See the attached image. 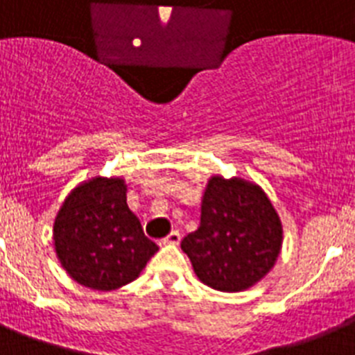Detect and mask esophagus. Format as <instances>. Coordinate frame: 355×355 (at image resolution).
<instances>
[{"label": "esophagus", "mask_w": 355, "mask_h": 355, "mask_svg": "<svg viewBox=\"0 0 355 355\" xmlns=\"http://www.w3.org/2000/svg\"><path fill=\"white\" fill-rule=\"evenodd\" d=\"M180 241H181V234L178 232V230H172V232L163 239V243H171V245H178Z\"/></svg>", "instance_id": "1"}]
</instances>
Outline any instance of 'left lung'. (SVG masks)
Segmentation results:
<instances>
[{"label": "left lung", "instance_id": "1", "mask_svg": "<svg viewBox=\"0 0 355 355\" xmlns=\"http://www.w3.org/2000/svg\"><path fill=\"white\" fill-rule=\"evenodd\" d=\"M283 241L277 212L257 184L214 175L201 205V223L183 237L196 276L221 292L256 285L276 263Z\"/></svg>", "mask_w": 355, "mask_h": 355}]
</instances>
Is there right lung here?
Listing matches in <instances>:
<instances>
[{
  "label": "right lung",
  "mask_w": 355,
  "mask_h": 355,
  "mask_svg": "<svg viewBox=\"0 0 355 355\" xmlns=\"http://www.w3.org/2000/svg\"><path fill=\"white\" fill-rule=\"evenodd\" d=\"M54 245L72 279L103 292L136 279L157 252L128 209L119 178H94L70 192L54 221Z\"/></svg>",
  "instance_id": "1"
}]
</instances>
